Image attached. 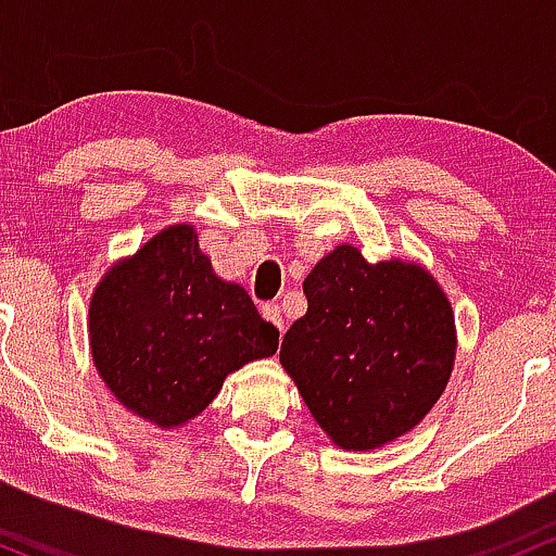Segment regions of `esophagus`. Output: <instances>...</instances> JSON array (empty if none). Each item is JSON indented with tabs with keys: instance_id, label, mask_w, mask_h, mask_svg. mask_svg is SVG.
Segmentation results:
<instances>
[{
	"instance_id": "1",
	"label": "esophagus",
	"mask_w": 556,
	"mask_h": 556,
	"mask_svg": "<svg viewBox=\"0 0 556 556\" xmlns=\"http://www.w3.org/2000/svg\"><path fill=\"white\" fill-rule=\"evenodd\" d=\"M262 317H265L267 323H273L278 330H283V315H280L278 304H265V307H262Z\"/></svg>"
}]
</instances>
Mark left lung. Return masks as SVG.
Here are the masks:
<instances>
[{"label":"left lung","instance_id":"1","mask_svg":"<svg viewBox=\"0 0 556 556\" xmlns=\"http://www.w3.org/2000/svg\"><path fill=\"white\" fill-rule=\"evenodd\" d=\"M307 312L280 365L336 446L367 452L407 435L444 394L457 357L452 302L413 260L367 262L336 247L307 278Z\"/></svg>","mask_w":556,"mask_h":556}]
</instances>
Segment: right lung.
Instances as JSON below:
<instances>
[{
    "mask_svg": "<svg viewBox=\"0 0 556 556\" xmlns=\"http://www.w3.org/2000/svg\"><path fill=\"white\" fill-rule=\"evenodd\" d=\"M89 349L112 396L149 426L184 428L223 380L278 352V328L244 286L223 280L189 223L117 260L89 302Z\"/></svg>",
    "mask_w": 556,
    "mask_h": 556,
    "instance_id": "1",
    "label": "right lung"
}]
</instances>
